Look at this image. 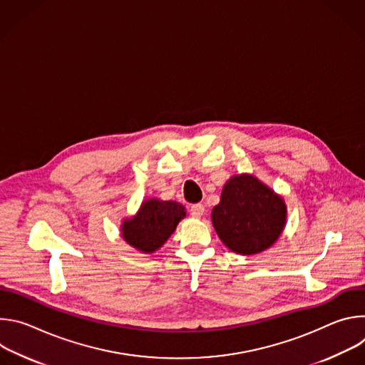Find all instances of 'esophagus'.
Masks as SVG:
<instances>
[{"mask_svg":"<svg viewBox=\"0 0 365 365\" xmlns=\"http://www.w3.org/2000/svg\"><path fill=\"white\" fill-rule=\"evenodd\" d=\"M205 214V206L202 203H196L190 206V215L193 218H200Z\"/></svg>","mask_w":365,"mask_h":365,"instance_id":"obj_1","label":"esophagus"}]
</instances>
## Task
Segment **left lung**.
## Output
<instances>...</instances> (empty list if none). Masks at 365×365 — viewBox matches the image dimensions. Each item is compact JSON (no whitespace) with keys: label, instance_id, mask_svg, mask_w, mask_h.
Segmentation results:
<instances>
[{"label":"left lung","instance_id":"8db88e82","mask_svg":"<svg viewBox=\"0 0 365 365\" xmlns=\"http://www.w3.org/2000/svg\"><path fill=\"white\" fill-rule=\"evenodd\" d=\"M286 222V206L272 189L250 175L234 176L212 210L222 242L238 254H257L273 245Z\"/></svg>","mask_w":365,"mask_h":365}]
</instances>
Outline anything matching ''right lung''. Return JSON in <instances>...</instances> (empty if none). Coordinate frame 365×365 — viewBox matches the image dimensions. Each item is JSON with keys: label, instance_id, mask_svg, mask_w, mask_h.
Listing matches in <instances>:
<instances>
[{"label": "right lung", "instance_id": "obj_1", "mask_svg": "<svg viewBox=\"0 0 365 365\" xmlns=\"http://www.w3.org/2000/svg\"><path fill=\"white\" fill-rule=\"evenodd\" d=\"M186 217L185 207L173 200H145L140 212L123 225L124 240L143 252L160 248Z\"/></svg>", "mask_w": 365, "mask_h": 365}]
</instances>
